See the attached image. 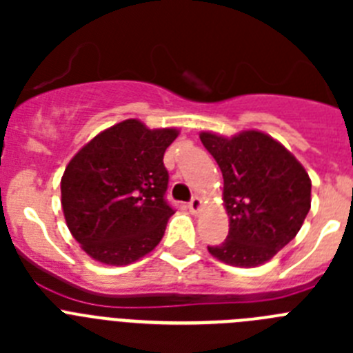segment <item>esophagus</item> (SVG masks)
<instances>
[{
	"label": "esophagus",
	"mask_w": 353,
	"mask_h": 353,
	"mask_svg": "<svg viewBox=\"0 0 353 353\" xmlns=\"http://www.w3.org/2000/svg\"><path fill=\"white\" fill-rule=\"evenodd\" d=\"M189 210L192 212V214H198L199 210H201V199L199 198H192L191 201H189Z\"/></svg>",
	"instance_id": "1"
}]
</instances>
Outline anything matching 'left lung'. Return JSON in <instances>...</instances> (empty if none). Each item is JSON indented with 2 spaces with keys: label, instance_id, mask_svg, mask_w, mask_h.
<instances>
[{
  "label": "left lung",
  "instance_id": "obj_1",
  "mask_svg": "<svg viewBox=\"0 0 353 353\" xmlns=\"http://www.w3.org/2000/svg\"><path fill=\"white\" fill-rule=\"evenodd\" d=\"M199 139L223 171L230 215L228 239L208 245V252L233 267L269 261L295 239L310 212V174L281 143L260 130L233 138L201 132Z\"/></svg>",
  "mask_w": 353,
  "mask_h": 353
}]
</instances>
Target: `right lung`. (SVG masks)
I'll list each match as a JSON object with an SVG mask.
<instances>
[{
    "instance_id": "add662e5",
    "label": "right lung",
    "mask_w": 353,
    "mask_h": 353,
    "mask_svg": "<svg viewBox=\"0 0 353 353\" xmlns=\"http://www.w3.org/2000/svg\"><path fill=\"white\" fill-rule=\"evenodd\" d=\"M176 129L123 120L97 134L61 176V208L72 236L88 256L129 265L161 242L174 214L166 201L164 152Z\"/></svg>"
}]
</instances>
